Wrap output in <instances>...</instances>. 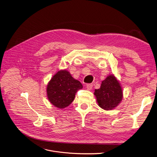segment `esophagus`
Here are the masks:
<instances>
[{
    "label": "esophagus",
    "instance_id": "esophagus-1",
    "mask_svg": "<svg viewBox=\"0 0 157 157\" xmlns=\"http://www.w3.org/2000/svg\"><path fill=\"white\" fill-rule=\"evenodd\" d=\"M86 89H87V90H90L92 89V87H93V85H92V83L86 84Z\"/></svg>",
    "mask_w": 157,
    "mask_h": 157
}]
</instances>
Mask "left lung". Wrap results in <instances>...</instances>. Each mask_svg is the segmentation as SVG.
<instances>
[{
  "label": "left lung",
  "mask_w": 157,
  "mask_h": 157,
  "mask_svg": "<svg viewBox=\"0 0 157 157\" xmlns=\"http://www.w3.org/2000/svg\"><path fill=\"white\" fill-rule=\"evenodd\" d=\"M94 95L99 107L106 110L115 108L123 98L120 83L113 75H109L102 81L100 89H95Z\"/></svg>",
  "instance_id": "left-lung-1"
}]
</instances>
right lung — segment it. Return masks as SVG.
I'll return each instance as SVG.
<instances>
[{"label":"right lung","mask_w":157,"mask_h":157,"mask_svg":"<svg viewBox=\"0 0 157 157\" xmlns=\"http://www.w3.org/2000/svg\"><path fill=\"white\" fill-rule=\"evenodd\" d=\"M83 86L67 71H60L50 80L47 86L48 100L57 108L68 107L75 98V94Z\"/></svg>","instance_id":"1"}]
</instances>
